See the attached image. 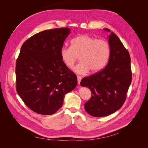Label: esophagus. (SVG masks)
<instances>
[{"label": "esophagus", "mask_w": 148, "mask_h": 148, "mask_svg": "<svg viewBox=\"0 0 148 148\" xmlns=\"http://www.w3.org/2000/svg\"><path fill=\"white\" fill-rule=\"evenodd\" d=\"M77 82H78V84H79L80 83V81L82 80V78H81V77L79 76V75H77Z\"/></svg>", "instance_id": "esophagus-1"}]
</instances>
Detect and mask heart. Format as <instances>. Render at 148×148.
I'll list each match as a JSON object with an SVG mask.
<instances>
[{"mask_svg": "<svg viewBox=\"0 0 148 148\" xmlns=\"http://www.w3.org/2000/svg\"><path fill=\"white\" fill-rule=\"evenodd\" d=\"M70 47H63L60 55L62 62L69 68H73L79 60L81 62L74 68V71L85 74L90 70L96 73L106 66L109 60L111 49L109 43L104 40L82 35L73 38Z\"/></svg>", "mask_w": 148, "mask_h": 148, "instance_id": "1", "label": "heart"}]
</instances>
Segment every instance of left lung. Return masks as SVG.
Wrapping results in <instances>:
<instances>
[{"mask_svg":"<svg viewBox=\"0 0 148 148\" xmlns=\"http://www.w3.org/2000/svg\"><path fill=\"white\" fill-rule=\"evenodd\" d=\"M105 30H110L105 28ZM111 49L109 60L105 68L83 78L80 84L90 89L91 98L84 104L86 111L94 117L111 114L123 106L132 80L129 52L118 36H108Z\"/></svg>","mask_w":148,"mask_h":148,"instance_id":"1","label":"left lung"}]
</instances>
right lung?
<instances>
[{"mask_svg":"<svg viewBox=\"0 0 148 148\" xmlns=\"http://www.w3.org/2000/svg\"><path fill=\"white\" fill-rule=\"evenodd\" d=\"M69 33L68 27L44 30L21 46L15 67L16 89L25 104L36 113H56L65 95L77 86L76 75L60 55Z\"/></svg>","mask_w":148,"mask_h":148,"instance_id":"right-lung-1","label":"right lung"}]
</instances>
